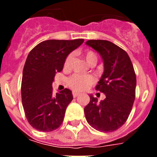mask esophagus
<instances>
[{
	"label": "esophagus",
	"instance_id": "34e87169",
	"mask_svg": "<svg viewBox=\"0 0 157 157\" xmlns=\"http://www.w3.org/2000/svg\"><path fill=\"white\" fill-rule=\"evenodd\" d=\"M78 94H78V93H77V92H73V93H72V95H73V97H74L75 98H77L78 96Z\"/></svg>",
	"mask_w": 157,
	"mask_h": 157
}]
</instances>
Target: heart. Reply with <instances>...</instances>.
<instances>
[{
	"mask_svg": "<svg viewBox=\"0 0 157 157\" xmlns=\"http://www.w3.org/2000/svg\"><path fill=\"white\" fill-rule=\"evenodd\" d=\"M84 56L86 58L87 63L90 65H95L98 62V56L94 51L88 50L84 53ZM72 59V54H69L66 57L63 63L64 68H69ZM95 82V78L92 75H82L75 74L72 75L68 79V86L73 90L82 92L89 88L90 86Z\"/></svg>",
	"mask_w": 157,
	"mask_h": 157,
	"instance_id": "1",
	"label": "heart"
}]
</instances>
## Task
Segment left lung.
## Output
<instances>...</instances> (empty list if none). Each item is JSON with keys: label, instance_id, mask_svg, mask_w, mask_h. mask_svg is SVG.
<instances>
[{"label": "left lung", "instance_id": "obj_1", "mask_svg": "<svg viewBox=\"0 0 157 157\" xmlns=\"http://www.w3.org/2000/svg\"><path fill=\"white\" fill-rule=\"evenodd\" d=\"M99 52L104 61V73L96 90L106 98L98 102L90 95L85 107L86 119L90 125L101 132H112L126 123L135 99L136 75L128 54L114 43L106 40L86 42Z\"/></svg>", "mask_w": 157, "mask_h": 157}]
</instances>
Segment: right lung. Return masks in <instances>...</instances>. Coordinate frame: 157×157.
<instances>
[{
  "label": "right lung",
  "mask_w": 157,
  "mask_h": 157,
  "mask_svg": "<svg viewBox=\"0 0 157 157\" xmlns=\"http://www.w3.org/2000/svg\"><path fill=\"white\" fill-rule=\"evenodd\" d=\"M83 41L47 40L36 45L28 54L23 71L22 103L27 121L36 130L49 132L63 123L73 96L68 89L53 95L52 84L56 72L63 70L67 55Z\"/></svg>",
  "instance_id": "right-lung-1"
}]
</instances>
